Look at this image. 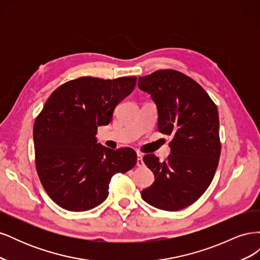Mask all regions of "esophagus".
<instances>
[{"instance_id": "esophagus-1", "label": "esophagus", "mask_w": 260, "mask_h": 260, "mask_svg": "<svg viewBox=\"0 0 260 260\" xmlns=\"http://www.w3.org/2000/svg\"><path fill=\"white\" fill-rule=\"evenodd\" d=\"M137 165L138 167H143L144 166V162H143V155L138 153V156H137Z\"/></svg>"}]
</instances>
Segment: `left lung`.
I'll return each mask as SVG.
<instances>
[{
    "instance_id": "obj_1",
    "label": "left lung",
    "mask_w": 260,
    "mask_h": 260,
    "mask_svg": "<svg viewBox=\"0 0 260 260\" xmlns=\"http://www.w3.org/2000/svg\"><path fill=\"white\" fill-rule=\"evenodd\" d=\"M158 112V131L172 136L166 161L143 157L155 176L142 199L156 208L176 211L192 205L207 190L218 167L221 144L216 104L192 78L165 69L139 78Z\"/></svg>"
}]
</instances>
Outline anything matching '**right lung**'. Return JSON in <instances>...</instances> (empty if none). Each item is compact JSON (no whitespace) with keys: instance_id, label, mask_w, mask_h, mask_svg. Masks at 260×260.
<instances>
[{"instance_id":"right-lung-1","label":"right lung","mask_w":260,"mask_h":260,"mask_svg":"<svg viewBox=\"0 0 260 260\" xmlns=\"http://www.w3.org/2000/svg\"><path fill=\"white\" fill-rule=\"evenodd\" d=\"M137 77L104 80L81 77L55 90L34 125L36 167L45 192L61 208L85 211L108 196L117 172L137 164L130 147L116 151L98 143L100 125L136 86Z\"/></svg>"}]
</instances>
